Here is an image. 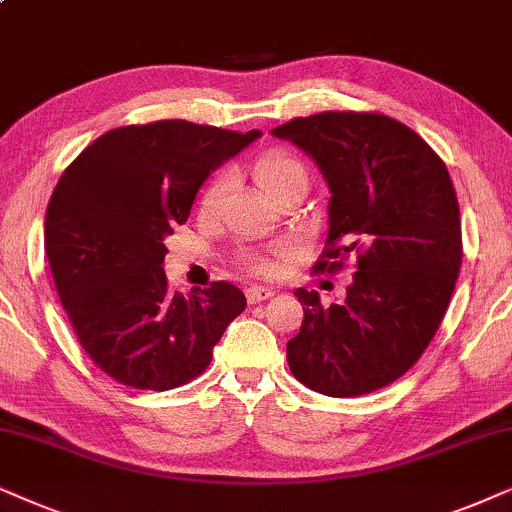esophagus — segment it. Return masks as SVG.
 Instances as JSON below:
<instances>
[{"label":"esophagus","instance_id":"1","mask_svg":"<svg viewBox=\"0 0 512 512\" xmlns=\"http://www.w3.org/2000/svg\"><path fill=\"white\" fill-rule=\"evenodd\" d=\"M276 295L274 288H264V285H250L248 290H245V297H248L250 304H260V302H267Z\"/></svg>","mask_w":512,"mask_h":512}]
</instances>
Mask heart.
<instances>
[{"label": "heart", "mask_w": 512, "mask_h": 512, "mask_svg": "<svg viewBox=\"0 0 512 512\" xmlns=\"http://www.w3.org/2000/svg\"><path fill=\"white\" fill-rule=\"evenodd\" d=\"M252 175H255V180L260 182L262 192L267 196H274L276 192H281L283 187L295 185V182H306V168L302 166V161L295 159V156L288 152H283V149H271V152H264L262 156H257L255 163H252ZM227 192H229V177L227 175L217 177L201 199L203 213L208 215L217 213ZM248 262H250V269L255 271L271 269V262L264 260V257H250Z\"/></svg>", "instance_id": "b5f03b06"}]
</instances>
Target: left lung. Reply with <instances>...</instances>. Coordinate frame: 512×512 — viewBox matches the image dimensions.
Listing matches in <instances>:
<instances>
[{"label": "left lung", "mask_w": 512, "mask_h": 512, "mask_svg": "<svg viewBox=\"0 0 512 512\" xmlns=\"http://www.w3.org/2000/svg\"><path fill=\"white\" fill-rule=\"evenodd\" d=\"M309 154L323 173L327 248L358 264L344 302L323 306L295 290L304 309L288 342L297 381L330 398L384 388L431 344L461 269L459 203L447 166L412 128L384 114L323 112L271 131Z\"/></svg>", "instance_id": "8db88e82"}]
</instances>
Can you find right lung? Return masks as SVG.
Returning <instances> with one entry per match:
<instances>
[{
  "mask_svg": "<svg viewBox=\"0 0 512 512\" xmlns=\"http://www.w3.org/2000/svg\"><path fill=\"white\" fill-rule=\"evenodd\" d=\"M260 131L182 119L114 128L60 175L46 208L53 281L79 344L102 372L142 391L187 384L245 309L236 285L168 292L166 236L203 182Z\"/></svg>",
  "mask_w": 512,
  "mask_h": 512,
  "instance_id": "obj_1",
  "label": "right lung"
}]
</instances>
